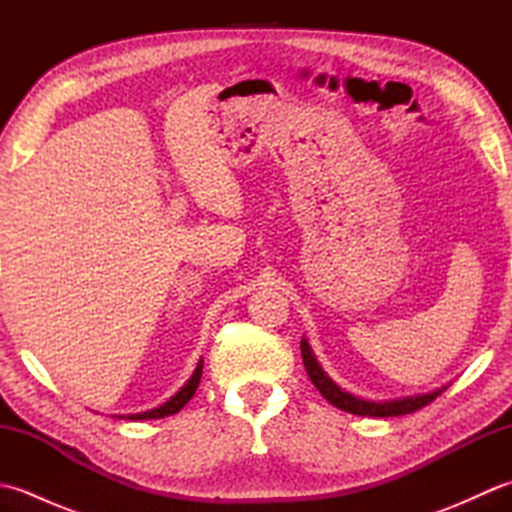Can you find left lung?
Wrapping results in <instances>:
<instances>
[{
	"label": "left lung",
	"instance_id": "8db88e82",
	"mask_svg": "<svg viewBox=\"0 0 512 512\" xmlns=\"http://www.w3.org/2000/svg\"><path fill=\"white\" fill-rule=\"evenodd\" d=\"M301 356H303V365H306V372L310 380L321 391V396L332 402L334 407H339L347 413H354V416H369V418H389V416H405V413H413L422 407H427L429 402L436 400L444 389H436L431 394H422V396H409V398H400V400H385V402H372V400H363L356 398L352 394H347L334 380L323 372L319 367L317 358L312 356V350L306 339H301Z\"/></svg>",
	"mask_w": 512,
	"mask_h": 512
}]
</instances>
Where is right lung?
<instances>
[{
  "instance_id": "obj_1",
  "label": "right lung",
  "mask_w": 512,
  "mask_h": 512,
  "mask_svg": "<svg viewBox=\"0 0 512 512\" xmlns=\"http://www.w3.org/2000/svg\"><path fill=\"white\" fill-rule=\"evenodd\" d=\"M200 378H202V361L198 363V367H195L193 376L189 378V383L184 385L176 396H173L171 400H167L165 405H160L156 409L151 411H143V413H134V416H121V418H129V420H156V418H165V416H173V413H178L187 402L193 398L195 389H198L200 385Z\"/></svg>"
}]
</instances>
